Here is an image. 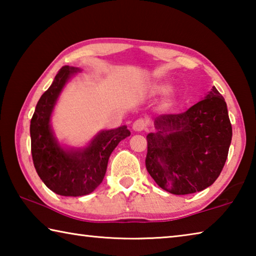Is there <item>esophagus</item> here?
I'll return each mask as SVG.
<instances>
[{
  "mask_svg": "<svg viewBox=\"0 0 256 256\" xmlns=\"http://www.w3.org/2000/svg\"><path fill=\"white\" fill-rule=\"evenodd\" d=\"M146 128H148V120H146L138 118L133 123V130L136 132L144 131V130H146Z\"/></svg>",
  "mask_w": 256,
  "mask_h": 256,
  "instance_id": "34e87169",
  "label": "esophagus"
}]
</instances>
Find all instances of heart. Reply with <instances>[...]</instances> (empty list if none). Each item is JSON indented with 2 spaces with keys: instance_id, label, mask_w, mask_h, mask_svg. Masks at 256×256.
<instances>
[{
  "instance_id": "obj_1",
  "label": "heart",
  "mask_w": 256,
  "mask_h": 256,
  "mask_svg": "<svg viewBox=\"0 0 256 256\" xmlns=\"http://www.w3.org/2000/svg\"><path fill=\"white\" fill-rule=\"evenodd\" d=\"M166 88H167V84H154L151 86L150 92L152 94H159V92H164ZM168 97L172 98V94H168Z\"/></svg>"
}]
</instances>
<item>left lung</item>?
<instances>
[{"instance_id":"obj_1","label":"left lung","mask_w":256,"mask_h":256,"mask_svg":"<svg viewBox=\"0 0 256 256\" xmlns=\"http://www.w3.org/2000/svg\"><path fill=\"white\" fill-rule=\"evenodd\" d=\"M154 128L146 136V167L160 188L185 196L214 183L232 136L227 104L216 86L186 112L156 118Z\"/></svg>"}]
</instances>
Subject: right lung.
Listing matches in <instances>:
<instances>
[{"label":"right lung","mask_w":256,"mask_h":256,"mask_svg":"<svg viewBox=\"0 0 256 256\" xmlns=\"http://www.w3.org/2000/svg\"><path fill=\"white\" fill-rule=\"evenodd\" d=\"M78 68L63 66L53 84L37 102L30 120L34 166L40 180L54 193L63 196H82L96 190L106 174L110 156L131 132L123 125L99 132L82 149H64L50 128V116L60 92Z\"/></svg>","instance_id":"right-lung-1"}]
</instances>
